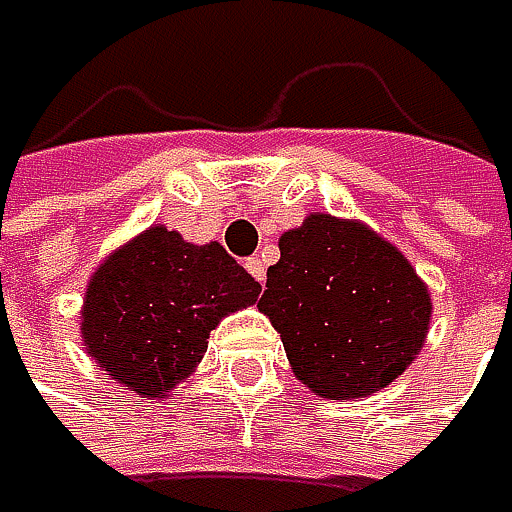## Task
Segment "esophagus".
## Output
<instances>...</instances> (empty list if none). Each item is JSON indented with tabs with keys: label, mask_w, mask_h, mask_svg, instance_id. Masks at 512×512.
Returning <instances> with one entry per match:
<instances>
[{
	"label": "esophagus",
	"mask_w": 512,
	"mask_h": 512,
	"mask_svg": "<svg viewBox=\"0 0 512 512\" xmlns=\"http://www.w3.org/2000/svg\"><path fill=\"white\" fill-rule=\"evenodd\" d=\"M246 269L252 272V278H255V281L263 284V278H266V266H263V260H260V257H249V260H246Z\"/></svg>",
	"instance_id": "obj_1"
}]
</instances>
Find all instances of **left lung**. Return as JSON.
I'll return each mask as SVG.
<instances>
[{
  "instance_id": "left-lung-1",
  "label": "left lung",
  "mask_w": 512,
  "mask_h": 512,
  "mask_svg": "<svg viewBox=\"0 0 512 512\" xmlns=\"http://www.w3.org/2000/svg\"><path fill=\"white\" fill-rule=\"evenodd\" d=\"M278 249L257 308L314 394L367 397L418 358L433 302L397 246L361 222L314 213Z\"/></svg>"
}]
</instances>
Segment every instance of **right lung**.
<instances>
[{"instance_id":"obj_1","label":"right lung","mask_w":512,"mask_h":512,"mask_svg":"<svg viewBox=\"0 0 512 512\" xmlns=\"http://www.w3.org/2000/svg\"><path fill=\"white\" fill-rule=\"evenodd\" d=\"M257 293L260 284L219 243L192 246L154 225L97 266L79 329L106 376L165 397L198 367L219 320L255 305Z\"/></svg>"}]
</instances>
